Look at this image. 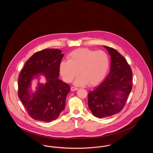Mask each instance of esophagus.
<instances>
[{"instance_id":"esophagus-1","label":"esophagus","mask_w":153,"mask_h":153,"mask_svg":"<svg viewBox=\"0 0 153 153\" xmlns=\"http://www.w3.org/2000/svg\"><path fill=\"white\" fill-rule=\"evenodd\" d=\"M71 89L72 91H74L77 90L78 88H77L74 87H72L71 88Z\"/></svg>"}]
</instances>
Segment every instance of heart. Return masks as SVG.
Here are the masks:
<instances>
[{
	"label": "heart",
	"mask_w": 153,
	"mask_h": 153,
	"mask_svg": "<svg viewBox=\"0 0 153 153\" xmlns=\"http://www.w3.org/2000/svg\"><path fill=\"white\" fill-rule=\"evenodd\" d=\"M68 61H61L59 72L63 80L70 82L78 75L74 81L77 86L88 84L95 86L105 77L109 68L108 56L102 51H95L87 48H81L70 53Z\"/></svg>",
	"instance_id": "obj_1"
}]
</instances>
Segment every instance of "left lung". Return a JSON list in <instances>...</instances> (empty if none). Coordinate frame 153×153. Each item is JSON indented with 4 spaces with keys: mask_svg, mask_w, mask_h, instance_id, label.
<instances>
[{
    "mask_svg": "<svg viewBox=\"0 0 153 153\" xmlns=\"http://www.w3.org/2000/svg\"><path fill=\"white\" fill-rule=\"evenodd\" d=\"M104 47L111 56L109 74L88 95L89 109L98 118L111 117L120 112L132 87V72L126 59L115 49Z\"/></svg>",
    "mask_w": 153,
    "mask_h": 153,
    "instance_id": "8db88e82",
    "label": "left lung"
}]
</instances>
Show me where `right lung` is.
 <instances>
[{"mask_svg":"<svg viewBox=\"0 0 153 153\" xmlns=\"http://www.w3.org/2000/svg\"><path fill=\"white\" fill-rule=\"evenodd\" d=\"M62 51L46 49L34 53L25 63L18 79V97L33 119L49 122L58 118L65 107L69 85L58 79ZM44 75V85L39 83L36 93L30 90L31 81Z\"/></svg>","mask_w":153,"mask_h":153,"instance_id":"1","label":"right lung"}]
</instances>
